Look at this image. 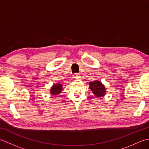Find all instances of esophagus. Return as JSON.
<instances>
[{
	"mask_svg": "<svg viewBox=\"0 0 149 149\" xmlns=\"http://www.w3.org/2000/svg\"><path fill=\"white\" fill-rule=\"evenodd\" d=\"M79 77H80V75L78 74H75L73 75V79H78L79 78Z\"/></svg>",
	"mask_w": 149,
	"mask_h": 149,
	"instance_id": "1",
	"label": "esophagus"
}]
</instances>
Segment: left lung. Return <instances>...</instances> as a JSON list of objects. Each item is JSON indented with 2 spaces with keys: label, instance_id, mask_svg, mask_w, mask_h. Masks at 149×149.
I'll return each mask as SVG.
<instances>
[{
  "label": "left lung",
  "instance_id": "obj_1",
  "mask_svg": "<svg viewBox=\"0 0 149 149\" xmlns=\"http://www.w3.org/2000/svg\"><path fill=\"white\" fill-rule=\"evenodd\" d=\"M89 85L94 95L97 97H102L106 94V88L100 81H94L93 82H90Z\"/></svg>",
  "mask_w": 149,
  "mask_h": 149
}]
</instances>
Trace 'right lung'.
I'll return each instance as SVG.
<instances>
[{"instance_id":"add662e5","label":"right lung","mask_w":149,"mask_h":149,"mask_svg":"<svg viewBox=\"0 0 149 149\" xmlns=\"http://www.w3.org/2000/svg\"><path fill=\"white\" fill-rule=\"evenodd\" d=\"M62 84H59V83H57V84H54L52 86L51 89H50V93H51L52 95H58L59 93H60L62 91Z\"/></svg>"}]
</instances>
